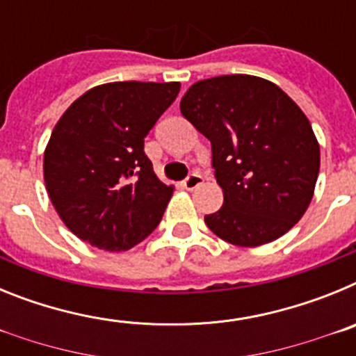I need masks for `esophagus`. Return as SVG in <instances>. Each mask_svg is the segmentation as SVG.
<instances>
[{
  "label": "esophagus",
  "instance_id": "34e87169",
  "mask_svg": "<svg viewBox=\"0 0 356 356\" xmlns=\"http://www.w3.org/2000/svg\"><path fill=\"white\" fill-rule=\"evenodd\" d=\"M203 184V176L197 175V172H193V175H188L187 178L184 180V187L187 188V191H194L196 187H200V185Z\"/></svg>",
  "mask_w": 356,
  "mask_h": 356
}]
</instances>
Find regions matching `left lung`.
I'll return each mask as SVG.
<instances>
[{
  "mask_svg": "<svg viewBox=\"0 0 356 356\" xmlns=\"http://www.w3.org/2000/svg\"><path fill=\"white\" fill-rule=\"evenodd\" d=\"M184 118L212 144L225 201L205 222L217 237L253 248L276 241L308 209L319 175V144L307 115L278 85L250 74L194 83Z\"/></svg>",
  "mask_w": 356,
  "mask_h": 356,
  "instance_id": "8db88e82",
  "label": "left lung"
}]
</instances>
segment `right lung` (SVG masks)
<instances>
[{
    "mask_svg": "<svg viewBox=\"0 0 356 356\" xmlns=\"http://www.w3.org/2000/svg\"><path fill=\"white\" fill-rule=\"evenodd\" d=\"M178 92V81L105 83L56 122L44 181L65 226L90 246L127 251L159 226L172 187L153 172L144 137Z\"/></svg>",
    "mask_w": 356,
    "mask_h": 356,
    "instance_id": "obj_1",
    "label": "right lung"
}]
</instances>
